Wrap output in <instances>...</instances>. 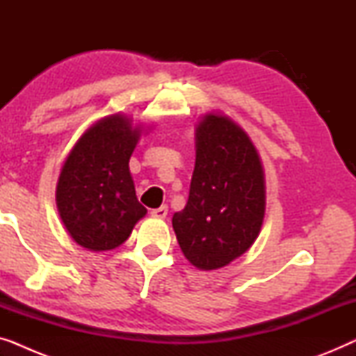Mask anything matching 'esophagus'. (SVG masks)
I'll use <instances>...</instances> for the list:
<instances>
[{
	"instance_id": "obj_1",
	"label": "esophagus",
	"mask_w": 356,
	"mask_h": 356,
	"mask_svg": "<svg viewBox=\"0 0 356 356\" xmlns=\"http://www.w3.org/2000/svg\"><path fill=\"white\" fill-rule=\"evenodd\" d=\"M167 213H168V207L167 206H162V207H159V209H152V211H150V216L157 217V218H165V217H167Z\"/></svg>"
}]
</instances>
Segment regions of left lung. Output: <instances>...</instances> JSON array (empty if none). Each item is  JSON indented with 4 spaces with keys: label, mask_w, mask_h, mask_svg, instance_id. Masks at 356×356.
Segmentation results:
<instances>
[{
    "label": "left lung",
    "mask_w": 356,
    "mask_h": 356,
    "mask_svg": "<svg viewBox=\"0 0 356 356\" xmlns=\"http://www.w3.org/2000/svg\"><path fill=\"white\" fill-rule=\"evenodd\" d=\"M264 209V173L254 145L227 116L206 115L196 128L188 202L172 218L183 254L204 270L230 264L259 235Z\"/></svg>",
    "instance_id": "8db88e82"
}]
</instances>
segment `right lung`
<instances>
[{"label":"right lung","instance_id":"add662e5","mask_svg":"<svg viewBox=\"0 0 356 356\" xmlns=\"http://www.w3.org/2000/svg\"><path fill=\"white\" fill-rule=\"evenodd\" d=\"M139 129L111 115L90 126L63 165L56 206L77 245L108 251L128 240L147 211L136 197L129 173Z\"/></svg>","mask_w":356,"mask_h":356}]
</instances>
